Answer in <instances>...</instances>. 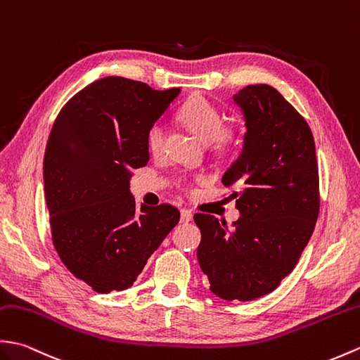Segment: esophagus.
<instances>
[{
  "instance_id": "1",
  "label": "esophagus",
  "mask_w": 360,
  "mask_h": 360,
  "mask_svg": "<svg viewBox=\"0 0 360 360\" xmlns=\"http://www.w3.org/2000/svg\"><path fill=\"white\" fill-rule=\"evenodd\" d=\"M191 219H193V213L187 210V208H182V210H181V222H190Z\"/></svg>"
}]
</instances>
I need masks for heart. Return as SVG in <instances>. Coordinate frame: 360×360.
<instances>
[{
  "label": "heart",
  "mask_w": 360,
  "mask_h": 360,
  "mask_svg": "<svg viewBox=\"0 0 360 360\" xmlns=\"http://www.w3.org/2000/svg\"><path fill=\"white\" fill-rule=\"evenodd\" d=\"M179 121L204 142H212L214 150H229L239 139L236 124H222V115L213 103L204 96L188 99L178 112ZM165 129L162 122H153L147 130V147L152 153H160L164 146ZM198 182H204V176H198Z\"/></svg>",
  "instance_id": "obj_1"
}]
</instances>
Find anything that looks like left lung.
Returning <instances> with one entry per match:
<instances>
[{"mask_svg": "<svg viewBox=\"0 0 360 360\" xmlns=\"http://www.w3.org/2000/svg\"><path fill=\"white\" fill-rule=\"evenodd\" d=\"M244 113V147L222 184L233 187L240 218L229 229L196 213L198 261L210 290L225 300L271 293L296 266L319 214L313 133L278 90L247 86L233 96Z\"/></svg>", "mask_w": 360, "mask_h": 360, "instance_id": "obj_1", "label": "left lung"}]
</instances>
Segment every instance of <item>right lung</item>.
Masks as SVG:
<instances>
[{
  "mask_svg": "<svg viewBox=\"0 0 360 360\" xmlns=\"http://www.w3.org/2000/svg\"><path fill=\"white\" fill-rule=\"evenodd\" d=\"M179 91L98 79L67 101L50 131L43 170L53 245L98 293L131 287L179 222L169 204L138 210L129 190L131 170L148 162V127Z\"/></svg>",
  "mask_w": 360,
  "mask_h": 360,
  "instance_id": "add662e5",
  "label": "right lung"
}]
</instances>
